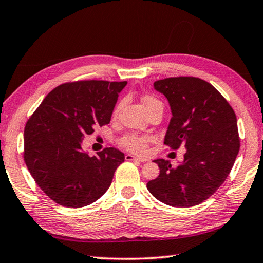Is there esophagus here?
I'll use <instances>...</instances> for the list:
<instances>
[{"mask_svg": "<svg viewBox=\"0 0 263 263\" xmlns=\"http://www.w3.org/2000/svg\"><path fill=\"white\" fill-rule=\"evenodd\" d=\"M125 160L126 161H138V162H145L146 159H140V158H137L135 155L132 154H126L125 155Z\"/></svg>", "mask_w": 263, "mask_h": 263, "instance_id": "34e87169", "label": "esophagus"}]
</instances>
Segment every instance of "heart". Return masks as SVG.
I'll return each mask as SVG.
<instances>
[{
	"mask_svg": "<svg viewBox=\"0 0 263 263\" xmlns=\"http://www.w3.org/2000/svg\"><path fill=\"white\" fill-rule=\"evenodd\" d=\"M142 103H144L146 110H151L155 106H162L161 101L153 95H144L141 97ZM119 104L116 105L114 110V115L118 112ZM153 141V138L148 135H141V133L130 132L126 133L125 136H123L119 139V145L122 146L124 149L128 151V152L135 153V154H146L148 151V146L151 142Z\"/></svg>",
	"mask_w": 263,
	"mask_h": 263,
	"instance_id": "1",
	"label": "heart"
}]
</instances>
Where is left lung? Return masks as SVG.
<instances>
[{"label":"left lung","mask_w":263,"mask_h":263,"mask_svg":"<svg viewBox=\"0 0 263 263\" xmlns=\"http://www.w3.org/2000/svg\"><path fill=\"white\" fill-rule=\"evenodd\" d=\"M154 88L167 97L173 115L164 145L171 149L184 146L185 153L176 167L168 160H155L160 174L147 189L167 205H197L216 193L233 167L240 148L237 116L202 79L167 78L155 81Z\"/></svg>","instance_id":"obj_1"}]
</instances>
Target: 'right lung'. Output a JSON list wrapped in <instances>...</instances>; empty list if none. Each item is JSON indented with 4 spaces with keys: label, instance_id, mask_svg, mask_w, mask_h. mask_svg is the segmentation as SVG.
I'll list each match as a JSON object with an SVG mask.
<instances>
[{
    "label": "right lung",
    "instance_id": "obj_1",
    "mask_svg": "<svg viewBox=\"0 0 263 263\" xmlns=\"http://www.w3.org/2000/svg\"><path fill=\"white\" fill-rule=\"evenodd\" d=\"M126 81L81 80L53 89L24 128V161L52 201L66 208L89 205L111 184L124 153L108 147L94 157L83 152L84 136L110 123Z\"/></svg>",
    "mask_w": 263,
    "mask_h": 263
}]
</instances>
